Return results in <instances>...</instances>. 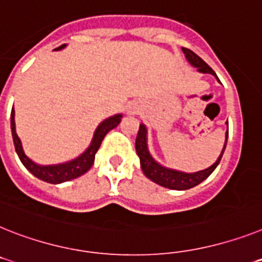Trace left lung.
Returning <instances> with one entry per match:
<instances>
[{
    "mask_svg": "<svg viewBox=\"0 0 262 262\" xmlns=\"http://www.w3.org/2000/svg\"><path fill=\"white\" fill-rule=\"evenodd\" d=\"M182 52H184V54H185V57L188 58L189 62L192 63L193 67L197 68L199 72H202V73H210L213 74V76H216L214 70H213L205 61L202 60V58H200L194 52H192L190 49H186V48H182ZM217 80H219V78H217ZM226 124H228V122H226ZM226 141H228V132H226L225 145H224V149L223 151H221V155H220L219 160H217L210 168L197 173L177 172V170L166 169L164 168V166H161V165H158L157 162L150 157V155H149L148 146H146V129H145L144 125H140L137 137H136V151H137L138 157H140L142 172H144V174L146 176L149 180H151V181L158 184V185L164 186V188L176 189V190H186V189H190L193 188V186L199 185L200 182H202L204 180L208 179V177L212 174V172L216 169V166L220 164L221 158H223L224 150H225L226 146Z\"/></svg>",
    "mask_w": 262,
    "mask_h": 262,
    "instance_id": "8db88e82",
    "label": "left lung"
}]
</instances>
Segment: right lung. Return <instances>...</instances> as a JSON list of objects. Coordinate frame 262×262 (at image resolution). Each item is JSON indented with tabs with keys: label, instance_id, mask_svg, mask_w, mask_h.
I'll list each match as a JSON object with an SVG mask.
<instances>
[{
	"label": "right lung",
	"instance_id": "obj_1",
	"mask_svg": "<svg viewBox=\"0 0 262 262\" xmlns=\"http://www.w3.org/2000/svg\"><path fill=\"white\" fill-rule=\"evenodd\" d=\"M65 45L58 46L56 50L62 49ZM121 121V114L117 116H113V117L107 118L104 122H101L100 126L97 127V130L94 133L93 141L90 144L89 148L86 149V151L81 155L80 157L73 160V161L67 162V164L61 165H52V166H41V165H37L30 160V158L26 157V155L23 150V145L19 141L18 136L15 133V124H14V109H12V114H10V126H12V136L13 141H14V148L17 155H18L19 160L24 164L28 170L32 173L33 176H36L37 179L42 180V181L50 182V184H60V182L70 181V180L77 179L80 176L85 174V173L92 168V165L94 162V157H96V153H97L98 148L101 146V142L104 140V137L106 136V133L109 130H112L113 127L117 126Z\"/></svg>",
	"mask_w": 262,
	"mask_h": 262
}]
</instances>
